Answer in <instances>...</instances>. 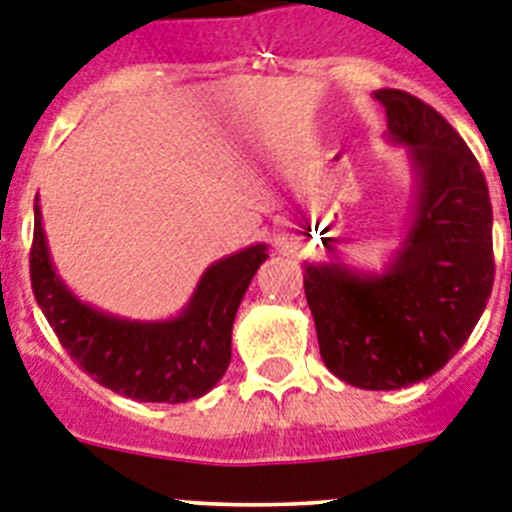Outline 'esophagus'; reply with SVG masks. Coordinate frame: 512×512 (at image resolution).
Listing matches in <instances>:
<instances>
[{
    "label": "esophagus",
    "instance_id": "esophagus-1",
    "mask_svg": "<svg viewBox=\"0 0 512 512\" xmlns=\"http://www.w3.org/2000/svg\"><path fill=\"white\" fill-rule=\"evenodd\" d=\"M277 246L282 248V251H292V243H289L287 238H277Z\"/></svg>",
    "mask_w": 512,
    "mask_h": 512
}]
</instances>
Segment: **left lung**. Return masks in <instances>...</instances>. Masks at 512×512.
Here are the masks:
<instances>
[{
  "label": "left lung",
  "instance_id": "left-lung-1",
  "mask_svg": "<svg viewBox=\"0 0 512 512\" xmlns=\"http://www.w3.org/2000/svg\"><path fill=\"white\" fill-rule=\"evenodd\" d=\"M374 99L413 166L408 233L382 271L305 261V297L330 372L361 390H402L449 364L485 312L492 205L477 158L431 104L400 89Z\"/></svg>",
  "mask_w": 512,
  "mask_h": 512
}]
</instances>
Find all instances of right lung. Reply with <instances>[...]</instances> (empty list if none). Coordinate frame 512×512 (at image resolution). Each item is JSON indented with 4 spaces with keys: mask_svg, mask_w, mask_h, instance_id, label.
<instances>
[{
    "mask_svg": "<svg viewBox=\"0 0 512 512\" xmlns=\"http://www.w3.org/2000/svg\"><path fill=\"white\" fill-rule=\"evenodd\" d=\"M266 259V243H256L207 266L176 318L153 323L117 318L81 302L58 277L35 197L30 248L35 300L71 359L94 382L130 400L189 402L207 395L223 379L235 312Z\"/></svg>",
    "mask_w": 512,
    "mask_h": 512,
    "instance_id": "add662e5",
    "label": "right lung"
}]
</instances>
